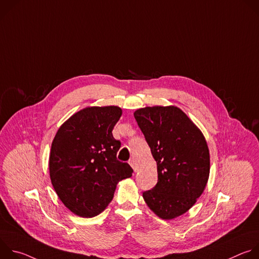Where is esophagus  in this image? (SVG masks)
Returning a JSON list of instances; mask_svg holds the SVG:
<instances>
[{
    "instance_id": "esophagus-1",
    "label": "esophagus",
    "mask_w": 259,
    "mask_h": 259,
    "mask_svg": "<svg viewBox=\"0 0 259 259\" xmlns=\"http://www.w3.org/2000/svg\"><path fill=\"white\" fill-rule=\"evenodd\" d=\"M129 164H130V166L133 168V170L134 171H136L137 170V163H136V161H135V159H130L129 160Z\"/></svg>"
}]
</instances>
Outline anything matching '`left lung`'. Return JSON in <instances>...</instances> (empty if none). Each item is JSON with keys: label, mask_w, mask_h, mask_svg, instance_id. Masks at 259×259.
I'll list each match as a JSON object with an SVG mask.
<instances>
[{"label": "left lung", "mask_w": 259, "mask_h": 259, "mask_svg": "<svg viewBox=\"0 0 259 259\" xmlns=\"http://www.w3.org/2000/svg\"><path fill=\"white\" fill-rule=\"evenodd\" d=\"M134 118L157 162L158 182L142 197L162 219L189 211L203 194L210 173V156L201 130L180 108L146 106Z\"/></svg>", "instance_id": "8db88e82"}]
</instances>
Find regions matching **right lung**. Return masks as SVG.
Returning a JSON list of instances; mask_svg holds the SVG:
<instances>
[{"label": "right lung", "mask_w": 259, "mask_h": 259, "mask_svg": "<svg viewBox=\"0 0 259 259\" xmlns=\"http://www.w3.org/2000/svg\"><path fill=\"white\" fill-rule=\"evenodd\" d=\"M119 106H91L72 115L58 129L49 157L52 186L66 208L81 217L101 213L114 198L119 181L132 176L120 162L121 142L113 129Z\"/></svg>", "instance_id": "obj_1"}]
</instances>
